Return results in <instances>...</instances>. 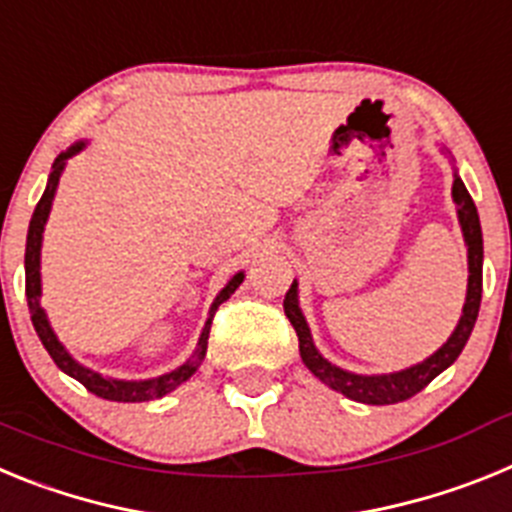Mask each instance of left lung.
<instances>
[{
    "label": "left lung",
    "mask_w": 512,
    "mask_h": 512,
    "mask_svg": "<svg viewBox=\"0 0 512 512\" xmlns=\"http://www.w3.org/2000/svg\"><path fill=\"white\" fill-rule=\"evenodd\" d=\"M451 192H454V202L459 205V223L461 230H464V241H467L469 251L467 302H464V315H461L459 325H456L454 336L443 343L431 359H425L423 364L410 366V369L397 374H382V377H361V374L343 372V369L330 364L328 359H323L318 348H315V343H312L310 328H307L300 307H297V284H292L287 289V295H284V312H287L289 323H292V328L297 333V341H300L302 361H305L307 369L320 382H325L328 387L341 392V395L351 397L356 402H366V405H392V402L410 400L423 387H428L446 366L454 364L456 356L464 348V343L472 336V328L477 323L479 302H482V228H479L477 207H474L472 197H469L467 187H464L459 176L454 179V189Z\"/></svg>",
    "instance_id": "left-lung-1"
}]
</instances>
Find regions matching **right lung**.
Instances as JSON below:
<instances>
[{
	"instance_id": "right-lung-1",
	"label": "right lung",
	"mask_w": 512,
	"mask_h": 512,
	"mask_svg": "<svg viewBox=\"0 0 512 512\" xmlns=\"http://www.w3.org/2000/svg\"><path fill=\"white\" fill-rule=\"evenodd\" d=\"M84 143H76L71 151L61 153L56 158V164H53V174L48 179V187H45L43 197H40L38 207L33 212V220H30V230H27V246H25V295H27V307H30V318H33L35 325V333L38 338L43 341L45 351L51 354V359L56 361V366L61 372H66L69 377H74L76 382H81L87 387L92 395L104 397V400H115V402H146V400H156V397H164L166 392L176 390L179 384L187 382L197 369H200L202 359L207 354V338H210V325L212 318H215V310L233 295L235 289L241 287L243 282V274H235L233 279L228 282V287L217 295V300L212 302V312H210V320H207L205 330H202V338H200V346L197 351L192 354V359L187 364H182L179 369L174 372L164 374V377H156V379H146V382H120V379H107L97 372H89L84 369L81 364H76L74 359L69 356V351L58 343L56 333L51 330L48 325V318H45L43 307H40V241H43V228H45V220H48V212H51V202H53V194H56L58 187V179H61V171H63V161L69 156H74L76 151H81Z\"/></svg>"
}]
</instances>
